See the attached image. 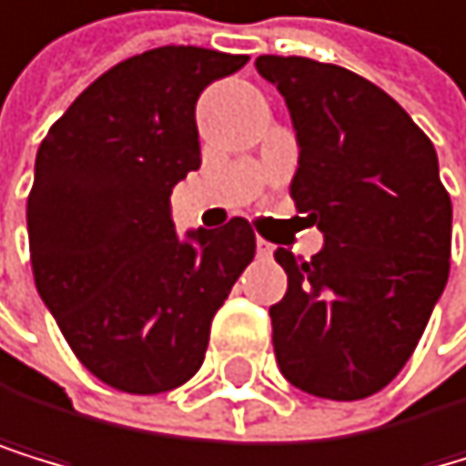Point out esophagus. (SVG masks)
Wrapping results in <instances>:
<instances>
[{"instance_id":"34e87169","label":"esophagus","mask_w":466,"mask_h":466,"mask_svg":"<svg viewBox=\"0 0 466 466\" xmlns=\"http://www.w3.org/2000/svg\"><path fill=\"white\" fill-rule=\"evenodd\" d=\"M256 253H259L262 259H270V256H273V245L265 242V238H256Z\"/></svg>"}]
</instances>
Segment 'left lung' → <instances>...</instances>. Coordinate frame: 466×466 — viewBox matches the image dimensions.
Instances as JSON below:
<instances>
[{
    "mask_svg": "<svg viewBox=\"0 0 466 466\" xmlns=\"http://www.w3.org/2000/svg\"><path fill=\"white\" fill-rule=\"evenodd\" d=\"M297 132V210L322 230L311 262L279 248L285 297L270 305L273 354L288 383L360 400L412 357L450 277L452 204L432 140L349 68L309 56L256 60Z\"/></svg>",
    "mask_w": 466,
    "mask_h": 466,
    "instance_id": "1",
    "label": "left lung"
}]
</instances>
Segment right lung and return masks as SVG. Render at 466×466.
I'll return each mask as SVG.
<instances>
[{
    "label": "right lung",
    "mask_w": 466,
    "mask_h": 466,
    "mask_svg": "<svg viewBox=\"0 0 466 466\" xmlns=\"http://www.w3.org/2000/svg\"><path fill=\"white\" fill-rule=\"evenodd\" d=\"M245 54L164 46L117 63L48 129L34 164V282L77 360L129 395H161L204 363L210 322L253 253L245 218L172 224L169 196L201 167L196 103Z\"/></svg>",
    "instance_id": "add662e5"
}]
</instances>
